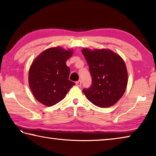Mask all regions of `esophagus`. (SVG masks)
Listing matches in <instances>:
<instances>
[{
    "label": "esophagus",
    "mask_w": 156,
    "mask_h": 156,
    "mask_svg": "<svg viewBox=\"0 0 156 156\" xmlns=\"http://www.w3.org/2000/svg\"><path fill=\"white\" fill-rule=\"evenodd\" d=\"M81 84H82V82L81 80H78L77 82H76V84L77 85L78 87H80L81 86Z\"/></svg>",
    "instance_id": "esophagus-1"
}]
</instances>
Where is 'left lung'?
Returning a JSON list of instances; mask_svg holds the SVG:
<instances>
[{
    "instance_id": "left-lung-1",
    "label": "left lung",
    "mask_w": 156,
    "mask_h": 156,
    "mask_svg": "<svg viewBox=\"0 0 156 156\" xmlns=\"http://www.w3.org/2000/svg\"><path fill=\"white\" fill-rule=\"evenodd\" d=\"M82 53L92 78L90 88L84 89L83 93L97 107L112 106L122 98L127 85L128 73L123 59L107 49L83 48Z\"/></svg>"
}]
</instances>
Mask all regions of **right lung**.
<instances>
[{
  "label": "right lung",
  "mask_w": 156,
  "mask_h": 156,
  "mask_svg": "<svg viewBox=\"0 0 156 156\" xmlns=\"http://www.w3.org/2000/svg\"><path fill=\"white\" fill-rule=\"evenodd\" d=\"M72 49L51 47L37 56L29 71V84L34 96L44 105L51 107L64 98L74 85L69 80L70 69L66 61L72 56Z\"/></svg>",
  "instance_id": "obj_1"
}]
</instances>
